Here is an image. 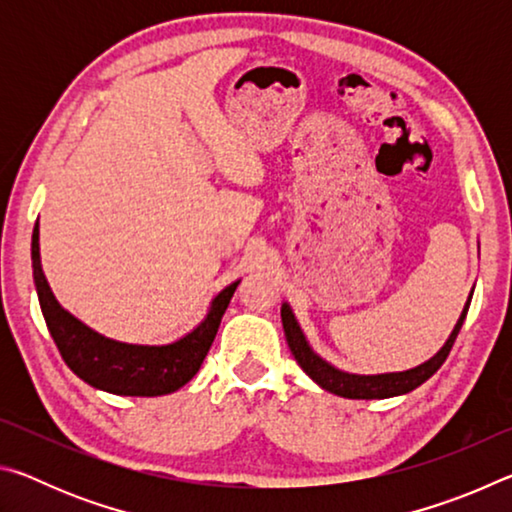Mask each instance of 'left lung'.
<instances>
[{"label": "left lung", "mask_w": 512, "mask_h": 512, "mask_svg": "<svg viewBox=\"0 0 512 512\" xmlns=\"http://www.w3.org/2000/svg\"><path fill=\"white\" fill-rule=\"evenodd\" d=\"M472 300V296H470ZM470 300L463 309L461 318L454 327L452 336H449L447 343L443 345L436 357L429 359L427 363H422L418 368H411L406 372H391V375H348V372H341L329 366L327 361H323L318 354L311 352V348L305 341V334L300 332V327L296 323V316L291 314L289 305H282V325H284V334H287V343L289 350L296 361L300 363V368L307 372V375L316 381L318 386H323L325 391L341 395V397H350V400H384V397H395V395H404L411 393L413 388H418L424 384L433 372H436L440 366H443L445 359L452 352V345L456 341L458 332H461L463 320L467 316V307H470Z\"/></svg>", "instance_id": "8db88e82"}]
</instances>
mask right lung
<instances>
[{
  "label": "right lung",
  "mask_w": 512,
  "mask_h": 512,
  "mask_svg": "<svg viewBox=\"0 0 512 512\" xmlns=\"http://www.w3.org/2000/svg\"><path fill=\"white\" fill-rule=\"evenodd\" d=\"M38 235L40 230L36 223L31 239V259L40 309L60 357L76 377L106 393L155 397L178 391L196 375L205 354L210 352L216 329L221 325V318L239 282L230 284L214 298L210 314L185 339L162 345V348L117 343L92 332L90 327H85L81 320H76L58 305L45 280V273H42Z\"/></svg>",
  "instance_id": "right-lung-1"
}]
</instances>
